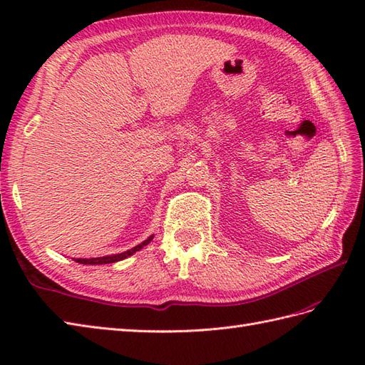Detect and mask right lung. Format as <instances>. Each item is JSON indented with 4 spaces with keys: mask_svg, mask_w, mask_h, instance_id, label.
I'll return each mask as SVG.
<instances>
[{
    "mask_svg": "<svg viewBox=\"0 0 365 365\" xmlns=\"http://www.w3.org/2000/svg\"><path fill=\"white\" fill-rule=\"evenodd\" d=\"M153 235H150L147 240H144L143 243H139L138 246L131 247V250L125 251V252H120V254H114V255H105V257H96V259H75L78 263H83V265H103V263H114V262H119L130 257V255H133L136 251L143 250L145 245H149L152 242Z\"/></svg>",
    "mask_w": 365,
    "mask_h": 365,
    "instance_id": "right-lung-1",
    "label": "right lung"
}]
</instances>
